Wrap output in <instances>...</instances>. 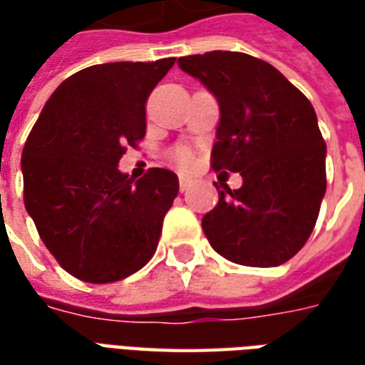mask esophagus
Here are the masks:
<instances>
[{"instance_id": "34e87169", "label": "esophagus", "mask_w": 365, "mask_h": 365, "mask_svg": "<svg viewBox=\"0 0 365 365\" xmlns=\"http://www.w3.org/2000/svg\"><path fill=\"white\" fill-rule=\"evenodd\" d=\"M191 185L190 178H185V175H180V191H185Z\"/></svg>"}]
</instances>
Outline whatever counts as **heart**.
Segmentation results:
<instances>
[{
	"mask_svg": "<svg viewBox=\"0 0 365 365\" xmlns=\"http://www.w3.org/2000/svg\"><path fill=\"white\" fill-rule=\"evenodd\" d=\"M172 158H174L175 164H180V166H190L191 160H193V154L187 146H178L172 150Z\"/></svg>",
	"mask_w": 365,
	"mask_h": 365,
	"instance_id": "heart-1",
	"label": "heart"
}]
</instances>
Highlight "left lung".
<instances>
[{
	"mask_svg": "<svg viewBox=\"0 0 365 365\" xmlns=\"http://www.w3.org/2000/svg\"><path fill=\"white\" fill-rule=\"evenodd\" d=\"M183 72L221 109L215 172H240V190H219L203 217L207 240L222 258L274 268L305 246L327 191V144L313 105L272 64L245 52L182 56Z\"/></svg>",
	"mask_w": 365,
	"mask_h": 365,
	"instance_id": "left-lung-1",
	"label": "left lung"
}]
</instances>
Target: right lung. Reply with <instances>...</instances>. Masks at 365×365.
Here are the masks:
<instances>
[{
  "label": "right lung",
  "mask_w": 365,
  "mask_h": 365,
  "mask_svg": "<svg viewBox=\"0 0 365 365\" xmlns=\"http://www.w3.org/2000/svg\"><path fill=\"white\" fill-rule=\"evenodd\" d=\"M175 58L109 62L60 83L23 148V201L68 274L119 282L150 260L180 182L166 168L140 180L120 156L146 135V101Z\"/></svg>",
  "instance_id": "1"
}]
</instances>
